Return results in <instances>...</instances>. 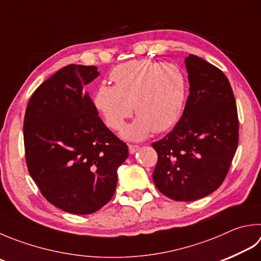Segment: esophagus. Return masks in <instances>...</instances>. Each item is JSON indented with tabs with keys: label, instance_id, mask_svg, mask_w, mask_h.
Here are the masks:
<instances>
[{
	"label": "esophagus",
	"instance_id": "esophagus-1",
	"mask_svg": "<svg viewBox=\"0 0 261 261\" xmlns=\"http://www.w3.org/2000/svg\"><path fill=\"white\" fill-rule=\"evenodd\" d=\"M140 149V145L137 144H128V150H129V153H135V152Z\"/></svg>",
	"mask_w": 261,
	"mask_h": 261
}]
</instances>
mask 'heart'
I'll use <instances>...</instances> for the list:
<instances>
[{
    "instance_id": "b5f03b06",
    "label": "heart",
    "mask_w": 261,
    "mask_h": 261,
    "mask_svg": "<svg viewBox=\"0 0 261 261\" xmlns=\"http://www.w3.org/2000/svg\"><path fill=\"white\" fill-rule=\"evenodd\" d=\"M114 86L101 84L94 102L108 126L119 130L133 115L139 118L124 130L130 140L144 139L153 130L170 129L183 114L188 80L179 67L150 60L128 61L110 73Z\"/></svg>"
}]
</instances>
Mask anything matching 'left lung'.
I'll list each match as a JSON object with an SVG mask.
<instances>
[{"mask_svg":"<svg viewBox=\"0 0 261 261\" xmlns=\"http://www.w3.org/2000/svg\"><path fill=\"white\" fill-rule=\"evenodd\" d=\"M185 65L190 95L183 115L173 130L152 143L158 153L152 178L175 201H194L217 190L239 143L238 108L227 77L194 54Z\"/></svg>","mask_w":261,"mask_h":261,"instance_id":"1","label":"left lung"}]
</instances>
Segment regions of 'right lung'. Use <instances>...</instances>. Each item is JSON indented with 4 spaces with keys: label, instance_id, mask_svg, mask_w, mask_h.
Masks as SVG:
<instances>
[{
    "label": "right lung",
    "instance_id": "1",
    "mask_svg": "<svg viewBox=\"0 0 261 261\" xmlns=\"http://www.w3.org/2000/svg\"><path fill=\"white\" fill-rule=\"evenodd\" d=\"M99 73L95 66L63 67L36 88L24 114L29 175L48 202L70 214H93L109 202L128 156L83 93Z\"/></svg>",
    "mask_w": 261,
    "mask_h": 261
}]
</instances>
